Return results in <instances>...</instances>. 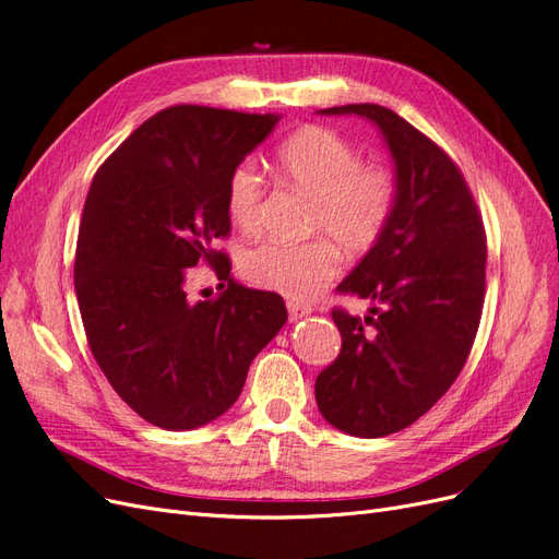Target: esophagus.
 I'll return each instance as SVG.
<instances>
[{"label":"esophagus","mask_w":559,"mask_h":559,"mask_svg":"<svg viewBox=\"0 0 559 559\" xmlns=\"http://www.w3.org/2000/svg\"><path fill=\"white\" fill-rule=\"evenodd\" d=\"M286 310H289V319H292V321H296V319L308 317V314L312 312V306H308V302L289 300V302H286Z\"/></svg>","instance_id":"34e87169"}]
</instances>
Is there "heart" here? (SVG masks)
<instances>
[{"mask_svg":"<svg viewBox=\"0 0 559 559\" xmlns=\"http://www.w3.org/2000/svg\"><path fill=\"white\" fill-rule=\"evenodd\" d=\"M277 175L292 189L312 198L308 233L298 245L263 242L242 257V273L263 289L294 300L314 298L341 273V253H366L386 233L396 210L399 183L384 165L361 163L359 151L335 130L310 126L282 142ZM263 183L251 160L233 167L226 183V212L238 228H251Z\"/></svg>","mask_w":559,"mask_h":559,"instance_id":"1","label":"heart"}]
</instances>
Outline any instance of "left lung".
Listing matches in <instances>:
<instances>
[{"mask_svg":"<svg viewBox=\"0 0 559 559\" xmlns=\"http://www.w3.org/2000/svg\"><path fill=\"white\" fill-rule=\"evenodd\" d=\"M319 114L370 118L396 163L392 224L335 289L376 306L364 319L333 308L343 347L314 382L335 429L380 438L411 427L462 373L485 302V226L460 167L405 118L380 105Z\"/></svg>","mask_w":559,"mask_h":559,"instance_id":"obj_1","label":"left lung"}]
</instances>
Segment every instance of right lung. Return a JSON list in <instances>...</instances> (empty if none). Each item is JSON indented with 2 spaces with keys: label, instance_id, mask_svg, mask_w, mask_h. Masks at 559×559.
<instances>
[{
  "label": "right lung",
  "instance_id": "1",
  "mask_svg": "<svg viewBox=\"0 0 559 559\" xmlns=\"http://www.w3.org/2000/svg\"><path fill=\"white\" fill-rule=\"evenodd\" d=\"M280 116L177 105L99 165L83 205L74 289L88 347L114 392L151 425L186 431L238 401L253 357L286 321L277 294L235 282L226 183ZM198 262L229 286L191 304Z\"/></svg>",
  "mask_w": 559,
  "mask_h": 559
}]
</instances>
